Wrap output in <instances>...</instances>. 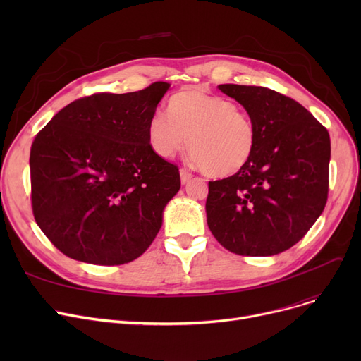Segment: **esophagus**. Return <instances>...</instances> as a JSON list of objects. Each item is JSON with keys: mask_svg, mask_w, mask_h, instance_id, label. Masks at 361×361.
<instances>
[{"mask_svg": "<svg viewBox=\"0 0 361 361\" xmlns=\"http://www.w3.org/2000/svg\"><path fill=\"white\" fill-rule=\"evenodd\" d=\"M180 177H181V184H187L193 178V174L188 173L187 169H180Z\"/></svg>", "mask_w": 361, "mask_h": 361, "instance_id": "esophagus-1", "label": "esophagus"}]
</instances>
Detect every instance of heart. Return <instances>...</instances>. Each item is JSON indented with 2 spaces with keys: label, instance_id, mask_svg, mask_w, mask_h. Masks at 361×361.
<instances>
[{
  "label": "heart",
  "instance_id": "obj_1",
  "mask_svg": "<svg viewBox=\"0 0 361 361\" xmlns=\"http://www.w3.org/2000/svg\"><path fill=\"white\" fill-rule=\"evenodd\" d=\"M168 114L155 111L147 121V140L158 157L173 158L188 142L192 162L215 178L234 176L250 162L256 126L233 101L184 89L169 98Z\"/></svg>",
  "mask_w": 361,
  "mask_h": 361
}]
</instances>
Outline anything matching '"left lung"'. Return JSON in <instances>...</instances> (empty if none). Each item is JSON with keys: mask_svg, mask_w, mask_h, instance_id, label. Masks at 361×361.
Returning a JSON list of instances; mask_svg holds the SVG:
<instances>
[{"mask_svg": "<svg viewBox=\"0 0 361 361\" xmlns=\"http://www.w3.org/2000/svg\"><path fill=\"white\" fill-rule=\"evenodd\" d=\"M247 111L255 154L240 173L209 181L207 226L226 250L274 256L298 243L328 199V130L297 101L272 89L219 85Z\"/></svg>", "mask_w": 361, "mask_h": 361, "instance_id": "8db88e82", "label": "left lung"}]
</instances>
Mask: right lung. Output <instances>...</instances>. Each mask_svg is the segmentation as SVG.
<instances>
[{
  "label": "right lung",
  "mask_w": 361,
  "mask_h": 361,
  "mask_svg": "<svg viewBox=\"0 0 361 361\" xmlns=\"http://www.w3.org/2000/svg\"><path fill=\"white\" fill-rule=\"evenodd\" d=\"M169 86L80 98L36 135L32 209L66 256L112 267L137 259L155 240L181 185L178 168L147 140V121Z\"/></svg>",
  "instance_id": "right-lung-1"
}]
</instances>
